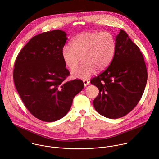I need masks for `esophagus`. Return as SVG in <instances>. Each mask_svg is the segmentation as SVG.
Listing matches in <instances>:
<instances>
[{
  "label": "esophagus",
  "instance_id": "obj_1",
  "mask_svg": "<svg viewBox=\"0 0 159 159\" xmlns=\"http://www.w3.org/2000/svg\"><path fill=\"white\" fill-rule=\"evenodd\" d=\"M83 82H84V85H85V86L88 85H89V81L88 80H87V79H84V80H83Z\"/></svg>",
  "mask_w": 159,
  "mask_h": 159
}]
</instances>
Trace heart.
<instances>
[{
	"instance_id": "heart-1",
	"label": "heart",
	"mask_w": 159,
	"mask_h": 159,
	"mask_svg": "<svg viewBox=\"0 0 159 159\" xmlns=\"http://www.w3.org/2000/svg\"><path fill=\"white\" fill-rule=\"evenodd\" d=\"M115 48V39L110 33L84 32L72 38L70 47L63 48L61 57L70 70L75 69L81 57L84 62L72 71V76L85 79L94 73L96 69H106L114 57Z\"/></svg>"
}]
</instances>
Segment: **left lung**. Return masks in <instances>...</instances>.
I'll return each mask as SVG.
<instances>
[{
  "mask_svg": "<svg viewBox=\"0 0 159 159\" xmlns=\"http://www.w3.org/2000/svg\"><path fill=\"white\" fill-rule=\"evenodd\" d=\"M115 41L111 63L90 80L99 90L93 101L95 109L110 119L121 118L137 106L143 94L148 75L143 55L128 34L121 30Z\"/></svg>",
  "mask_w": 159,
  "mask_h": 159,
  "instance_id": "1",
  "label": "left lung"
}]
</instances>
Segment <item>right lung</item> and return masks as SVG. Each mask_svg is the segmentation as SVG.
Instances as JSON below:
<instances>
[{"label":"right lung","instance_id":"right-lung-1","mask_svg":"<svg viewBox=\"0 0 159 159\" xmlns=\"http://www.w3.org/2000/svg\"><path fill=\"white\" fill-rule=\"evenodd\" d=\"M66 33L56 30L33 37L18 54L13 79L26 107L36 118L57 121L70 110L84 87L82 80L66 82L70 72L62 59Z\"/></svg>","mask_w":159,"mask_h":159}]
</instances>
